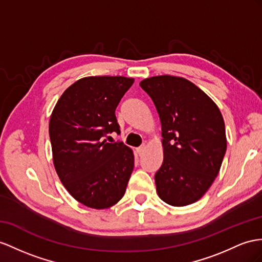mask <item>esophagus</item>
Instances as JSON below:
<instances>
[{
  "instance_id": "esophagus-1",
  "label": "esophagus",
  "mask_w": 262,
  "mask_h": 262,
  "mask_svg": "<svg viewBox=\"0 0 262 262\" xmlns=\"http://www.w3.org/2000/svg\"><path fill=\"white\" fill-rule=\"evenodd\" d=\"M145 148H146V145H142V146L137 147V148H136V151L139 154V155H142V154H143V152H144V150H145Z\"/></svg>"
}]
</instances>
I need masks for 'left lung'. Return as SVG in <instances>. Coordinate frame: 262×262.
I'll return each mask as SVG.
<instances>
[{
	"label": "left lung",
	"mask_w": 262,
	"mask_h": 262,
	"mask_svg": "<svg viewBox=\"0 0 262 262\" xmlns=\"http://www.w3.org/2000/svg\"><path fill=\"white\" fill-rule=\"evenodd\" d=\"M162 123L164 162L157 193L171 206L196 203L217 177L227 149L223 115L212 99L183 77L154 76L139 83Z\"/></svg>",
	"instance_id": "left-lung-1"
}]
</instances>
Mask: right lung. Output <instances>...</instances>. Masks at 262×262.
I'll return each mask as SVG.
<instances>
[{"label": "right lung", "mask_w": 262, "mask_h": 262, "mask_svg": "<svg viewBox=\"0 0 262 262\" xmlns=\"http://www.w3.org/2000/svg\"><path fill=\"white\" fill-rule=\"evenodd\" d=\"M134 78L91 76L71 85L50 119L53 162L62 184L80 204L105 209L123 198L134 169V154L123 142L115 110Z\"/></svg>", "instance_id": "obj_1"}]
</instances>
